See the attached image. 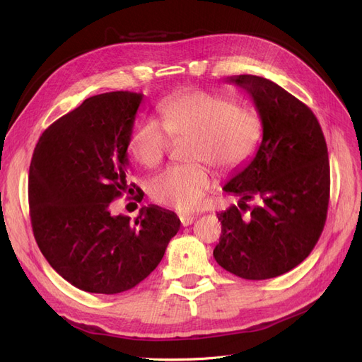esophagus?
Wrapping results in <instances>:
<instances>
[{
    "instance_id": "34e87169",
    "label": "esophagus",
    "mask_w": 362,
    "mask_h": 362,
    "mask_svg": "<svg viewBox=\"0 0 362 362\" xmlns=\"http://www.w3.org/2000/svg\"><path fill=\"white\" fill-rule=\"evenodd\" d=\"M196 218H198V217H196L194 214H180V221L182 223V226L192 225L196 221Z\"/></svg>"
}]
</instances>
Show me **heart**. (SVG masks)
Instances as JSON below:
<instances>
[{"label": "heart", "mask_w": 362, "mask_h": 362, "mask_svg": "<svg viewBox=\"0 0 362 362\" xmlns=\"http://www.w3.org/2000/svg\"><path fill=\"white\" fill-rule=\"evenodd\" d=\"M161 124L139 117L129 131L128 154L145 168H156L168 154L170 139L189 137L187 158L213 163L233 170L255 154L262 134L259 115L254 108L235 105L221 93L192 90L158 104ZM163 127H161L160 125ZM210 168L202 161L172 166L148 184L151 198L180 211L198 208L211 189Z\"/></svg>", "instance_id": "1"}]
</instances>
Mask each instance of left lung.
<instances>
[{
  "instance_id": "obj_1",
  "label": "left lung",
  "mask_w": 362,
  "mask_h": 362,
  "mask_svg": "<svg viewBox=\"0 0 362 362\" xmlns=\"http://www.w3.org/2000/svg\"><path fill=\"white\" fill-rule=\"evenodd\" d=\"M249 93L262 124L255 157L223 190L238 196L217 213L222 235L214 259L243 279L287 273L311 254L329 202V158L314 113L281 86L257 75L226 78Z\"/></svg>"
}]
</instances>
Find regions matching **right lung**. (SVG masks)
I'll return each instance as SVG.
<instances>
[{
  "label": "right lung",
  "mask_w": 362,
  "mask_h": 362,
  "mask_svg": "<svg viewBox=\"0 0 362 362\" xmlns=\"http://www.w3.org/2000/svg\"><path fill=\"white\" fill-rule=\"evenodd\" d=\"M141 101L144 93L134 92L87 98L43 131L33 152V233L51 267L83 291L136 287L180 231L177 214L158 205L141 206L134 223L110 213V202L136 189L127 181V141Z\"/></svg>",
  "instance_id": "right-lung-1"
}]
</instances>
